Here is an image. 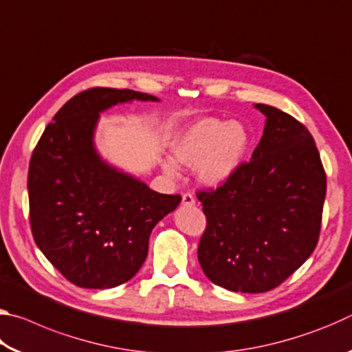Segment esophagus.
Listing matches in <instances>:
<instances>
[{
    "mask_svg": "<svg viewBox=\"0 0 352 352\" xmlns=\"http://www.w3.org/2000/svg\"><path fill=\"white\" fill-rule=\"evenodd\" d=\"M182 204H183L184 206H192V205H195L194 195L190 194V192H184L183 197H182Z\"/></svg>",
    "mask_w": 352,
    "mask_h": 352,
    "instance_id": "obj_1",
    "label": "esophagus"
}]
</instances>
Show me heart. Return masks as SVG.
I'll return each mask as SVG.
<instances>
[{"label":"heart","instance_id":"b5f03b06","mask_svg":"<svg viewBox=\"0 0 352 352\" xmlns=\"http://www.w3.org/2000/svg\"><path fill=\"white\" fill-rule=\"evenodd\" d=\"M252 144V136L242 122L204 118L184 130L174 146L175 158L184 166L197 168V177L208 186H217L241 168ZM163 169L177 174V163L166 158Z\"/></svg>","mask_w":352,"mask_h":352}]
</instances>
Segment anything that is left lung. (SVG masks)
<instances>
[{
    "label": "left lung",
    "instance_id": "8db88e82",
    "mask_svg": "<svg viewBox=\"0 0 352 352\" xmlns=\"http://www.w3.org/2000/svg\"><path fill=\"white\" fill-rule=\"evenodd\" d=\"M252 160L216 189L199 190L206 228L199 262L214 284L262 294L300 269L317 247L326 172L309 130L275 107Z\"/></svg>",
    "mask_w": 352,
    "mask_h": 352
}]
</instances>
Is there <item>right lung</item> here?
I'll return each instance as SVG.
<instances>
[{
	"label": "right lung",
	"mask_w": 352,
	"mask_h": 352,
	"mask_svg": "<svg viewBox=\"0 0 352 352\" xmlns=\"http://www.w3.org/2000/svg\"><path fill=\"white\" fill-rule=\"evenodd\" d=\"M135 99L158 100L100 87L76 94L47 124L29 163L34 241L79 287L111 289L132 279L147 258L153 226L182 201L111 168L94 148L99 113Z\"/></svg>",
	"instance_id": "add662e5"
}]
</instances>
